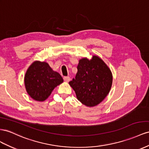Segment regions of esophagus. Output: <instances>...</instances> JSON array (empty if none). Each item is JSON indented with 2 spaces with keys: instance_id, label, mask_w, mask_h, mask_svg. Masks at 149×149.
<instances>
[{
  "instance_id": "1",
  "label": "esophagus",
  "mask_w": 149,
  "mask_h": 149,
  "mask_svg": "<svg viewBox=\"0 0 149 149\" xmlns=\"http://www.w3.org/2000/svg\"><path fill=\"white\" fill-rule=\"evenodd\" d=\"M63 79L66 82H69L70 80V78L69 77V76H64Z\"/></svg>"
}]
</instances>
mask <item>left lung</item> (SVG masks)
Wrapping results in <instances>:
<instances>
[{
	"mask_svg": "<svg viewBox=\"0 0 149 149\" xmlns=\"http://www.w3.org/2000/svg\"><path fill=\"white\" fill-rule=\"evenodd\" d=\"M75 78L69 82L77 98L87 107L97 105L111 89L112 74L102 59L94 56L91 60H79Z\"/></svg>",
	"mask_w": 149,
	"mask_h": 149,
	"instance_id": "left-lung-1",
	"label": "left lung"
}]
</instances>
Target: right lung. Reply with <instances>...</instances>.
<instances>
[{
  "instance_id": "add662e5",
  "label": "right lung",
  "mask_w": 149,
  "mask_h": 149,
  "mask_svg": "<svg viewBox=\"0 0 149 149\" xmlns=\"http://www.w3.org/2000/svg\"><path fill=\"white\" fill-rule=\"evenodd\" d=\"M58 73L51 69L47 63L35 61L28 68L24 82L27 93L37 101H45L54 88L63 83Z\"/></svg>"
}]
</instances>
